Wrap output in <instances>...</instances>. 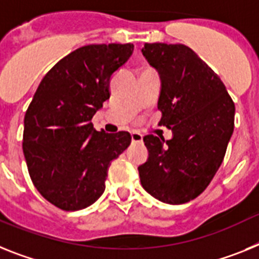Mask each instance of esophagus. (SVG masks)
<instances>
[{"label":"esophagus","instance_id":"esophagus-1","mask_svg":"<svg viewBox=\"0 0 259 259\" xmlns=\"http://www.w3.org/2000/svg\"><path fill=\"white\" fill-rule=\"evenodd\" d=\"M132 141H133V142H142L143 136L138 132H133L132 133Z\"/></svg>","mask_w":259,"mask_h":259}]
</instances>
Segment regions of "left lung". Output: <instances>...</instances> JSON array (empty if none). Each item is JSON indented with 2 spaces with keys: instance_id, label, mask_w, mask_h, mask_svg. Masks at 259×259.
<instances>
[{
  "instance_id": "left-lung-1",
  "label": "left lung",
  "mask_w": 259,
  "mask_h": 259,
  "mask_svg": "<svg viewBox=\"0 0 259 259\" xmlns=\"http://www.w3.org/2000/svg\"><path fill=\"white\" fill-rule=\"evenodd\" d=\"M142 53L161 78L159 125L169 141L143 138L148 159L141 184L161 202L181 204L207 188L223 161L235 126V103L218 74L184 44L146 42Z\"/></svg>"
}]
</instances>
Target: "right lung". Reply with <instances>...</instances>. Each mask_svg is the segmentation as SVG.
I'll return each mask as SVG.
<instances>
[{"label": "right lung", "instance_id": "add662e5", "mask_svg": "<svg viewBox=\"0 0 259 259\" xmlns=\"http://www.w3.org/2000/svg\"><path fill=\"white\" fill-rule=\"evenodd\" d=\"M134 46L91 44L46 74L24 116L23 152L35 188L65 211L89 207L104 193L109 164L132 142L127 132H96L91 120L109 99V80Z\"/></svg>", "mask_w": 259, "mask_h": 259}]
</instances>
